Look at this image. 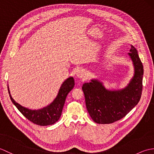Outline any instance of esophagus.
I'll use <instances>...</instances> for the list:
<instances>
[{
    "instance_id": "obj_1",
    "label": "esophagus",
    "mask_w": 154,
    "mask_h": 154,
    "mask_svg": "<svg viewBox=\"0 0 154 154\" xmlns=\"http://www.w3.org/2000/svg\"><path fill=\"white\" fill-rule=\"evenodd\" d=\"M86 75L87 73L86 71L83 69H79L77 71V73H76V75L78 78H80V79H83L86 77Z\"/></svg>"
}]
</instances>
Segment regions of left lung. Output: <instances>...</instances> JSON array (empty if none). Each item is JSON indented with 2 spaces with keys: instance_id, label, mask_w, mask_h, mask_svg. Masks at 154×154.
I'll return each instance as SVG.
<instances>
[{
  "instance_id": "left-lung-1",
  "label": "left lung",
  "mask_w": 154,
  "mask_h": 154,
  "mask_svg": "<svg viewBox=\"0 0 154 154\" xmlns=\"http://www.w3.org/2000/svg\"><path fill=\"white\" fill-rule=\"evenodd\" d=\"M128 55L132 61L134 72L129 83L123 89H107L97 79L83 85L87 109L94 122L104 124L116 122L139 103L142 91L143 65L138 51L132 45Z\"/></svg>"
}]
</instances>
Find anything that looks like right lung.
<instances>
[{
    "label": "right lung",
    "mask_w": 154,
    "mask_h": 154,
    "mask_svg": "<svg viewBox=\"0 0 154 154\" xmlns=\"http://www.w3.org/2000/svg\"><path fill=\"white\" fill-rule=\"evenodd\" d=\"M74 85L75 80L73 77H69L67 78L61 84L55 99L46 106L37 110L28 109L16 103L11 96L8 85V91L12 103L28 120L38 125L49 126L55 124L60 119L65 99L68 93L73 89Z\"/></svg>",
    "instance_id": "add662e5"
}]
</instances>
